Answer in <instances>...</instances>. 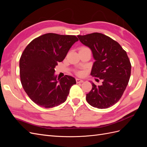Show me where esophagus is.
<instances>
[{"label":"esophagus","instance_id":"esophagus-1","mask_svg":"<svg viewBox=\"0 0 147 147\" xmlns=\"http://www.w3.org/2000/svg\"><path fill=\"white\" fill-rule=\"evenodd\" d=\"M84 81L82 79H79V78H76V82L77 83H83Z\"/></svg>","mask_w":147,"mask_h":147}]
</instances>
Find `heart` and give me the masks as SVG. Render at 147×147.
Here are the masks:
<instances>
[{"mask_svg":"<svg viewBox=\"0 0 147 147\" xmlns=\"http://www.w3.org/2000/svg\"><path fill=\"white\" fill-rule=\"evenodd\" d=\"M82 48H86V47H82L81 48V49ZM77 74L78 75H79V76H81V75H82L83 74V72H82V71H78V72H77Z\"/></svg>","mask_w":147,"mask_h":147,"instance_id":"obj_1","label":"heart"}]
</instances>
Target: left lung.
Masks as SVG:
<instances>
[{
	"mask_svg": "<svg viewBox=\"0 0 147 147\" xmlns=\"http://www.w3.org/2000/svg\"><path fill=\"white\" fill-rule=\"evenodd\" d=\"M77 36L91 49L95 59L91 75L102 80L99 86L91 83L92 90L86 99L94 107L107 109L121 99L126 90L131 76L130 61L121 45L104 34L94 32Z\"/></svg>",
	"mask_w": 147,
	"mask_h": 147,
	"instance_id": "1",
	"label": "left lung"
}]
</instances>
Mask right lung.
Masks as SVG:
<instances>
[{"label":"right lung","instance_id":"obj_1","mask_svg":"<svg viewBox=\"0 0 147 147\" xmlns=\"http://www.w3.org/2000/svg\"><path fill=\"white\" fill-rule=\"evenodd\" d=\"M78 40L75 35L48 33L35 38L26 47L20 59V79L34 103L48 109L66 100L76 80L69 75L57 79L55 68Z\"/></svg>","mask_w":147,"mask_h":147}]
</instances>
